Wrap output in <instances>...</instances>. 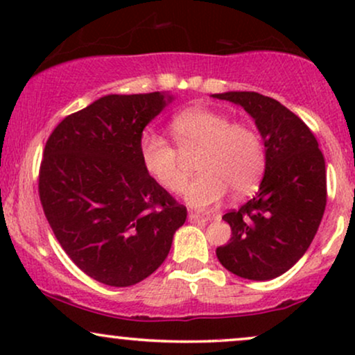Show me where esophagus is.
Listing matches in <instances>:
<instances>
[{
    "label": "esophagus",
    "mask_w": 355,
    "mask_h": 355,
    "mask_svg": "<svg viewBox=\"0 0 355 355\" xmlns=\"http://www.w3.org/2000/svg\"><path fill=\"white\" fill-rule=\"evenodd\" d=\"M189 220H190V222H193V223H198V222L205 223V222H209L210 217H205V215L193 214V211H191V214H189Z\"/></svg>",
    "instance_id": "esophagus-1"
}]
</instances>
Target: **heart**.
Segmentation results:
<instances>
[{
	"mask_svg": "<svg viewBox=\"0 0 355 355\" xmlns=\"http://www.w3.org/2000/svg\"><path fill=\"white\" fill-rule=\"evenodd\" d=\"M178 150L164 137L145 133L140 140V160L145 172L162 189L178 193L187 177L180 155L200 150L197 172L187 190L193 209H209L229 193L247 195L259 185L266 170V146L252 126L232 123L223 113L195 107L175 115L170 123Z\"/></svg>",
	"mask_w": 355,
	"mask_h": 355,
	"instance_id": "heart-1",
	"label": "heart"
}]
</instances>
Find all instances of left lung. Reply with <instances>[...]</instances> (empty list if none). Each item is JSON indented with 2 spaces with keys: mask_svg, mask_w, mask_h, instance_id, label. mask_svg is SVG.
I'll return each instance as SVG.
<instances>
[{
  "mask_svg": "<svg viewBox=\"0 0 355 355\" xmlns=\"http://www.w3.org/2000/svg\"><path fill=\"white\" fill-rule=\"evenodd\" d=\"M255 120L266 145V175L254 198L223 220L232 237L217 257L248 280L282 275L307 252L327 203L325 160L313 133L282 103L255 92L217 93Z\"/></svg>",
  "mask_w": 355,
  "mask_h": 355,
  "instance_id": "8db88e82",
  "label": "left lung"
}]
</instances>
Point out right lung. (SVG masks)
I'll return each mask as SVG.
<instances>
[{
  "label": "right lung",
  "mask_w": 355,
  "mask_h": 355,
  "mask_svg": "<svg viewBox=\"0 0 355 355\" xmlns=\"http://www.w3.org/2000/svg\"><path fill=\"white\" fill-rule=\"evenodd\" d=\"M172 95H107L60 121L44 145L38 191L75 266L130 287L164 263L187 209L145 172L144 128Z\"/></svg>",
  "instance_id": "right-lung-1"
}]
</instances>
